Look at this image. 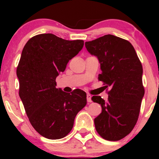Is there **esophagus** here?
<instances>
[{
    "label": "esophagus",
    "mask_w": 159,
    "mask_h": 159,
    "mask_svg": "<svg viewBox=\"0 0 159 159\" xmlns=\"http://www.w3.org/2000/svg\"><path fill=\"white\" fill-rule=\"evenodd\" d=\"M87 101H88V103H90V102H92V100H91V95L88 94L87 95Z\"/></svg>",
    "instance_id": "esophagus-1"
}]
</instances>
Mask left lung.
<instances>
[{
  "label": "left lung",
  "instance_id": "8db88e82",
  "mask_svg": "<svg viewBox=\"0 0 159 159\" xmlns=\"http://www.w3.org/2000/svg\"><path fill=\"white\" fill-rule=\"evenodd\" d=\"M85 47L101 64L99 80L111 89L107 101L92 97L102 108L94 119L95 129L106 140H119L133 129L140 114L145 93L142 64L131 43L112 34L85 42Z\"/></svg>",
  "mask_w": 159,
  "mask_h": 159
}]
</instances>
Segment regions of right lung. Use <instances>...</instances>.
Listing matches in <instances>:
<instances>
[{"instance_id":"obj_1","label":"right lung","mask_w":159,"mask_h":159,"mask_svg":"<svg viewBox=\"0 0 159 159\" xmlns=\"http://www.w3.org/2000/svg\"><path fill=\"white\" fill-rule=\"evenodd\" d=\"M83 45L82 40L40 34L30 39L21 52L16 69L19 97L32 127L48 139L67 135L78 112L87 104L83 90L68 93L56 88V77Z\"/></svg>"}]
</instances>
